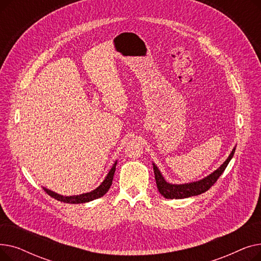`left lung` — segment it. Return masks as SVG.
Wrapping results in <instances>:
<instances>
[{
  "mask_svg": "<svg viewBox=\"0 0 261 261\" xmlns=\"http://www.w3.org/2000/svg\"><path fill=\"white\" fill-rule=\"evenodd\" d=\"M235 150H236V147L232 148L231 152L229 153L225 162H223L222 165L219 168H217L215 171H213L212 173H210L208 175L203 177V179L199 181L184 183V184H172L167 182L165 180V177L163 176L162 172L160 171L159 167L154 163H152L156 186L160 194L166 199H185V198L198 196L205 193V191L208 190L216 183V181L219 179V176L223 173L226 166L228 165L229 161L232 159V156H234Z\"/></svg>",
  "mask_w": 261,
  "mask_h": 261,
  "instance_id": "1",
  "label": "left lung"
}]
</instances>
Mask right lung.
Listing matches in <instances>:
<instances>
[{
  "instance_id": "right-lung-1",
  "label": "right lung",
  "mask_w": 261,
  "mask_h": 261,
  "mask_svg": "<svg viewBox=\"0 0 261 261\" xmlns=\"http://www.w3.org/2000/svg\"><path fill=\"white\" fill-rule=\"evenodd\" d=\"M116 164L117 161L114 162L113 166L111 167V169L109 170L107 176L105 177V180L101 182V184L96 187L94 190L90 191V193H86V194H81V195H75V196H62L59 195L57 193H55V191L47 189L45 187H43V189L45 190V193L47 195H49L50 197H53L54 199H56L60 202H64V203H71V204H80V203H87L90 201H93L95 199H98L102 196H105L109 188L111 187L112 185V181H113V176H114V172L116 169Z\"/></svg>"
}]
</instances>
